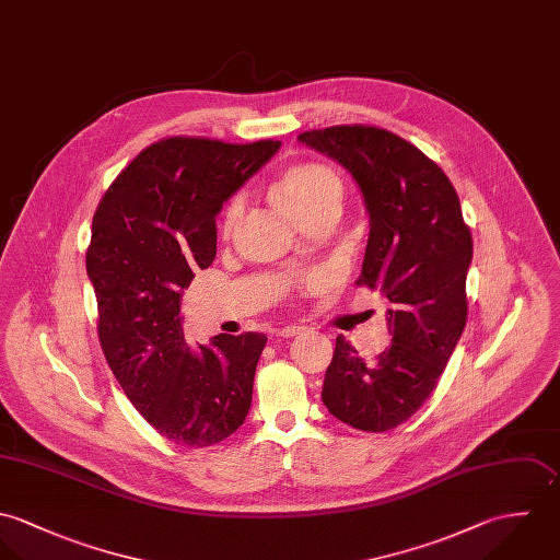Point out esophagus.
I'll return each mask as SVG.
<instances>
[{"mask_svg": "<svg viewBox=\"0 0 560 560\" xmlns=\"http://www.w3.org/2000/svg\"><path fill=\"white\" fill-rule=\"evenodd\" d=\"M305 331H307V327H303V325H288V327L279 329L277 334L281 337H294L301 336V334H305Z\"/></svg>", "mask_w": 560, "mask_h": 560, "instance_id": "1", "label": "esophagus"}]
</instances>
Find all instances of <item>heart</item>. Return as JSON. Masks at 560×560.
<instances>
[{
	"mask_svg": "<svg viewBox=\"0 0 560 560\" xmlns=\"http://www.w3.org/2000/svg\"><path fill=\"white\" fill-rule=\"evenodd\" d=\"M272 201L299 224L339 212L341 186L336 175L320 164H292L283 168L272 188ZM242 214V201L231 199L221 217V237H231Z\"/></svg>",
	"mask_w": 560,
	"mask_h": 560,
	"instance_id": "heart-1",
	"label": "heart"
}]
</instances>
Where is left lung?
<instances>
[{
  "label": "left lung",
  "instance_id": "8db88e82",
  "mask_svg": "<svg viewBox=\"0 0 560 560\" xmlns=\"http://www.w3.org/2000/svg\"><path fill=\"white\" fill-rule=\"evenodd\" d=\"M299 138L359 184L370 214L359 283L392 303V343L374 361L337 337L323 402L352 429L385 433L435 392L465 329L471 233L446 173L405 138L374 125H334Z\"/></svg>",
  "mask_w": 560,
  "mask_h": 560
}]
</instances>
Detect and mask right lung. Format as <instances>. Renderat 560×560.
<instances>
[{"label":"right lung","mask_w":560,"mask_h":560,"mask_svg":"<svg viewBox=\"0 0 560 560\" xmlns=\"http://www.w3.org/2000/svg\"><path fill=\"white\" fill-rule=\"evenodd\" d=\"M279 142L171 136L142 149L102 197L86 250L97 336L136 411L177 446L235 433L253 398L266 336L190 346L182 292L217 257V214Z\"/></svg>","instance_id":"add662e5"}]
</instances>
